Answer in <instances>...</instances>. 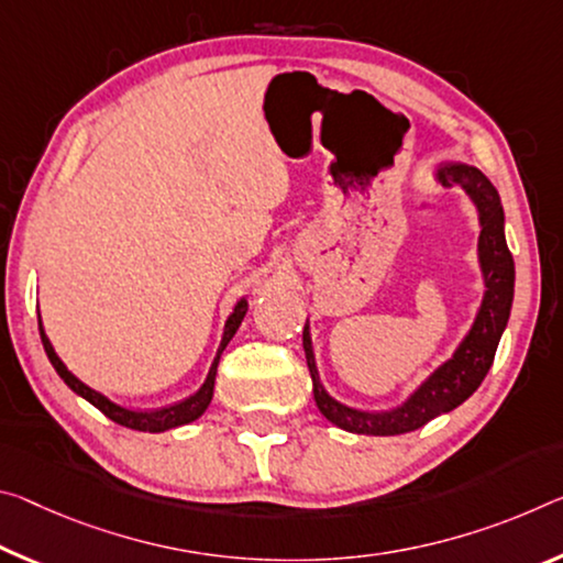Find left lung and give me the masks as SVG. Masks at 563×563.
<instances>
[{
  "label": "left lung",
  "mask_w": 563,
  "mask_h": 563,
  "mask_svg": "<svg viewBox=\"0 0 563 563\" xmlns=\"http://www.w3.org/2000/svg\"><path fill=\"white\" fill-rule=\"evenodd\" d=\"M433 180L443 187H461L466 198L474 202L478 216V267L484 280V296L474 316L468 333L461 338L456 351L443 361L404 404L388 410L353 408L328 394L318 373L313 335L306 320L302 328V351H306L308 371L313 378L316 406L330 423L347 433L361 435H398L433 421L435 416L459 408L463 400L474 396V390L486 378L494 363L498 341H501L514 302V257L508 253L504 233V208L496 187L478 167L466 163H441L433 169Z\"/></svg>",
  "instance_id": "left-lung-1"
}]
</instances>
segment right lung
<instances>
[{"mask_svg": "<svg viewBox=\"0 0 563 563\" xmlns=\"http://www.w3.org/2000/svg\"><path fill=\"white\" fill-rule=\"evenodd\" d=\"M247 313V300L240 298L235 302L233 313L228 316L225 320V328H222V338H220V345H218V353L216 358L210 363V371L208 376H205L202 386L195 390L192 396H187L183 400H177L173 406H165V408H157V410H132V408H124L120 404H114V400L107 398L100 390L89 388L87 383L79 380L73 371L67 368L65 363H62L59 355L55 353V347H52L47 333H44L42 328V316H40V335H42V345L44 351H47V358L49 363L55 365L57 376L67 383L69 388L75 390L77 396H82L85 400H89L95 408H100L102 413L110 418V421L120 423L124 428H132V431H145V433H163L169 431V428H177V426H187L192 421H198V418L208 410L210 400H212V390H216V376H218V363H220V355L225 351L228 343L233 341V335L238 333L240 323H243V318Z\"/></svg>", "mask_w": 563, "mask_h": 563, "instance_id": "1", "label": "right lung"}]
</instances>
